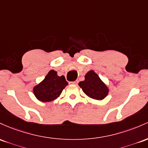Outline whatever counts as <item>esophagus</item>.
Returning a JSON list of instances; mask_svg holds the SVG:
<instances>
[{
  "label": "esophagus",
  "mask_w": 148,
  "mask_h": 148,
  "mask_svg": "<svg viewBox=\"0 0 148 148\" xmlns=\"http://www.w3.org/2000/svg\"><path fill=\"white\" fill-rule=\"evenodd\" d=\"M71 83H72V84H77V83H78V81L76 80V81H74V82H72Z\"/></svg>",
  "instance_id": "esophagus-1"
}]
</instances>
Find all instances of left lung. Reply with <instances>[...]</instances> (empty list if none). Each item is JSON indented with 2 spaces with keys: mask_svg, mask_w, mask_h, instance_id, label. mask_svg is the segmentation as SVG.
Segmentation results:
<instances>
[{
  "mask_svg": "<svg viewBox=\"0 0 148 148\" xmlns=\"http://www.w3.org/2000/svg\"><path fill=\"white\" fill-rule=\"evenodd\" d=\"M78 84L86 95L96 100H102L108 94V88L94 71H89Z\"/></svg>",
  "mask_w": 148,
  "mask_h": 148,
  "instance_id": "1",
  "label": "left lung"
}]
</instances>
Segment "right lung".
<instances>
[{
	"label": "right lung",
	"mask_w": 148,
	"mask_h": 148,
	"mask_svg": "<svg viewBox=\"0 0 148 148\" xmlns=\"http://www.w3.org/2000/svg\"><path fill=\"white\" fill-rule=\"evenodd\" d=\"M68 85L64 75L58 76L57 72L51 70L41 82L34 87V94L39 101L49 102L57 99Z\"/></svg>",
	"instance_id": "add662e5"
}]
</instances>
